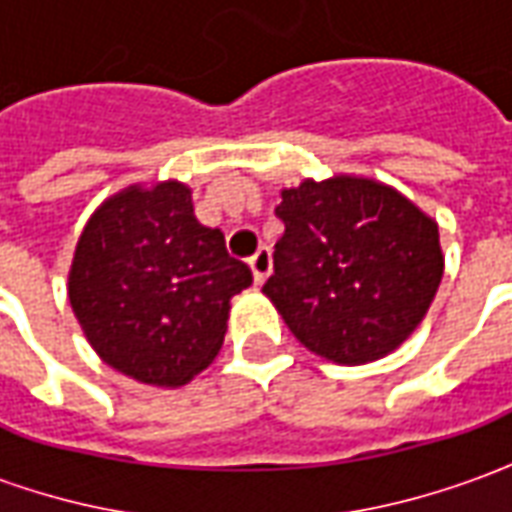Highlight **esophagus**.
I'll return each instance as SVG.
<instances>
[{
  "instance_id": "34e87169",
  "label": "esophagus",
  "mask_w": 512,
  "mask_h": 512,
  "mask_svg": "<svg viewBox=\"0 0 512 512\" xmlns=\"http://www.w3.org/2000/svg\"><path fill=\"white\" fill-rule=\"evenodd\" d=\"M249 268H252L255 285H263L268 274H271V252L268 249H257L255 255L249 257Z\"/></svg>"
}]
</instances>
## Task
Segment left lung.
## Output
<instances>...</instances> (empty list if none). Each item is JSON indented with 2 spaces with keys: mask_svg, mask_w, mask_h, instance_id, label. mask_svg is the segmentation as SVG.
Masks as SVG:
<instances>
[{
  "mask_svg": "<svg viewBox=\"0 0 512 512\" xmlns=\"http://www.w3.org/2000/svg\"><path fill=\"white\" fill-rule=\"evenodd\" d=\"M277 216L285 233L263 293L304 348L367 365L406 343L444 277L436 219L359 175L282 189Z\"/></svg>",
  "mask_w": 512,
  "mask_h": 512,
  "instance_id": "8db88e82",
  "label": "left lung"
}]
</instances>
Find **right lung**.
Masks as SVG:
<instances>
[{
  "instance_id": "1",
  "label": "right lung",
  "mask_w": 512,
  "mask_h": 512,
  "mask_svg": "<svg viewBox=\"0 0 512 512\" xmlns=\"http://www.w3.org/2000/svg\"><path fill=\"white\" fill-rule=\"evenodd\" d=\"M252 285L227 255L222 230L197 222L180 180L134 183L84 224L68 271V299L87 343L117 373L183 386L211 365L230 299Z\"/></svg>"
}]
</instances>
